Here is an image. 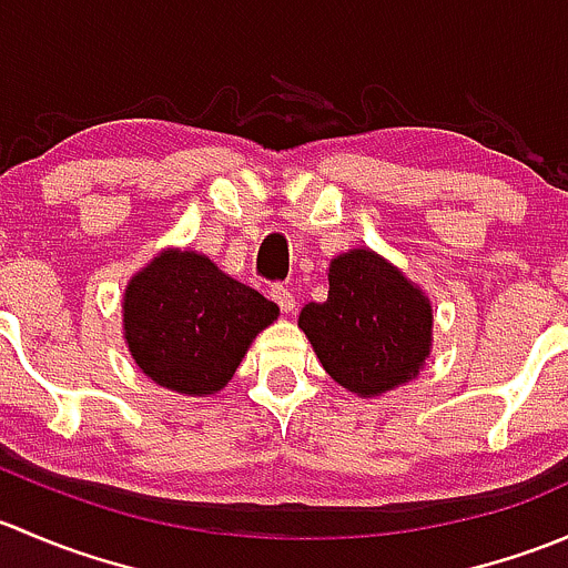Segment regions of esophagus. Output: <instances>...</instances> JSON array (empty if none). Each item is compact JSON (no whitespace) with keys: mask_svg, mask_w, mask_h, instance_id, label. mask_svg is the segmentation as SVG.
Here are the masks:
<instances>
[{"mask_svg":"<svg viewBox=\"0 0 568 568\" xmlns=\"http://www.w3.org/2000/svg\"><path fill=\"white\" fill-rule=\"evenodd\" d=\"M272 300L277 302V307L283 313H294L296 311V296L291 294L285 285H272Z\"/></svg>","mask_w":568,"mask_h":568,"instance_id":"esophagus-1","label":"esophagus"}]
</instances>
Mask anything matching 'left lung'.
<instances>
[{"label": "left lung", "instance_id": "left-lung-1", "mask_svg": "<svg viewBox=\"0 0 568 568\" xmlns=\"http://www.w3.org/2000/svg\"><path fill=\"white\" fill-rule=\"evenodd\" d=\"M300 326L337 385L379 395L426 363L432 305L379 255L352 250L332 261L329 294L302 307Z\"/></svg>", "mask_w": 568, "mask_h": 568}]
</instances>
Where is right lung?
<instances>
[{"instance_id": "1", "label": "right lung", "mask_w": 568, "mask_h": 568, "mask_svg": "<svg viewBox=\"0 0 568 568\" xmlns=\"http://www.w3.org/2000/svg\"><path fill=\"white\" fill-rule=\"evenodd\" d=\"M277 318V305L227 277L197 252H162L125 288L131 357L175 393L222 390L252 337Z\"/></svg>"}]
</instances>
